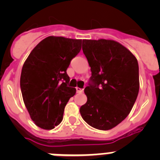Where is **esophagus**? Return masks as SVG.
<instances>
[{
    "label": "esophagus",
    "instance_id": "obj_1",
    "mask_svg": "<svg viewBox=\"0 0 160 160\" xmlns=\"http://www.w3.org/2000/svg\"><path fill=\"white\" fill-rule=\"evenodd\" d=\"M76 91H77V93H82L83 89L79 88V87H76Z\"/></svg>",
    "mask_w": 160,
    "mask_h": 160
}]
</instances>
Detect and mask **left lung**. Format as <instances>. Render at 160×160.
I'll return each mask as SVG.
<instances>
[{"instance_id":"8db88e82","label":"left lung","mask_w":160,"mask_h":160,"mask_svg":"<svg viewBox=\"0 0 160 160\" xmlns=\"http://www.w3.org/2000/svg\"><path fill=\"white\" fill-rule=\"evenodd\" d=\"M91 70L84 92L87 102L80 114L92 128L111 130L123 121L139 90L138 64L129 49L113 40H82Z\"/></svg>"}]
</instances>
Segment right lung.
Instances as JSON below:
<instances>
[{
    "instance_id": "add662e5",
    "label": "right lung",
    "mask_w": 160,
    "mask_h": 160,
    "mask_svg": "<svg viewBox=\"0 0 160 160\" xmlns=\"http://www.w3.org/2000/svg\"><path fill=\"white\" fill-rule=\"evenodd\" d=\"M81 48L82 40L50 36L25 60L21 90L31 119L39 128L51 130L62 121L66 103L76 93L75 88L68 87L66 70Z\"/></svg>"
}]
</instances>
